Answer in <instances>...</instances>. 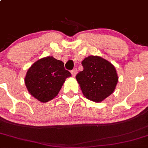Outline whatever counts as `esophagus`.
<instances>
[{"mask_svg": "<svg viewBox=\"0 0 148 148\" xmlns=\"http://www.w3.org/2000/svg\"><path fill=\"white\" fill-rule=\"evenodd\" d=\"M77 69H73L72 71H71V74H72V77H75V75H76V74H77Z\"/></svg>", "mask_w": 148, "mask_h": 148, "instance_id": "1", "label": "esophagus"}]
</instances>
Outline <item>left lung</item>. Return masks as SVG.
<instances>
[{"mask_svg": "<svg viewBox=\"0 0 148 148\" xmlns=\"http://www.w3.org/2000/svg\"><path fill=\"white\" fill-rule=\"evenodd\" d=\"M84 67L76 76L84 96L101 102L114 91L119 77L113 65L98 56H89L82 62Z\"/></svg>", "mask_w": 148, "mask_h": 148, "instance_id": "1", "label": "left lung"}]
</instances>
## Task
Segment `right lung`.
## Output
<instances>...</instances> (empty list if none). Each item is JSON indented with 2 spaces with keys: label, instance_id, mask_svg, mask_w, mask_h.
I'll use <instances>...</instances> for the list:
<instances>
[{
  "label": "right lung",
  "instance_id": "add662e5",
  "mask_svg": "<svg viewBox=\"0 0 148 148\" xmlns=\"http://www.w3.org/2000/svg\"><path fill=\"white\" fill-rule=\"evenodd\" d=\"M62 61L53 57L40 59L29 67L25 83L32 96L41 102H47L58 94L65 79L71 77Z\"/></svg>",
  "mask_w": 148,
  "mask_h": 148
}]
</instances>
